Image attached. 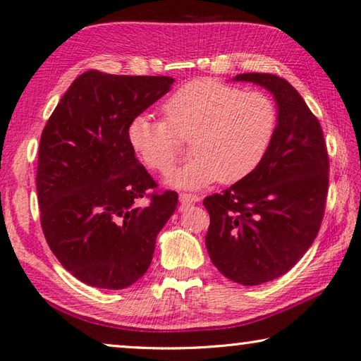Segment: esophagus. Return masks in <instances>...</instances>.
Masks as SVG:
<instances>
[{"instance_id":"esophagus-1","label":"esophagus","mask_w":361,"mask_h":361,"mask_svg":"<svg viewBox=\"0 0 361 361\" xmlns=\"http://www.w3.org/2000/svg\"><path fill=\"white\" fill-rule=\"evenodd\" d=\"M179 201L182 205H191V204H196L200 201V197L196 195H190V193H180L179 195Z\"/></svg>"}]
</instances>
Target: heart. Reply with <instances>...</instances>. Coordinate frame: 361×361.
Returning <instances> with one entry per match:
<instances>
[{
	"label": "heart",
	"mask_w": 361,
	"mask_h": 361,
	"mask_svg": "<svg viewBox=\"0 0 361 361\" xmlns=\"http://www.w3.org/2000/svg\"><path fill=\"white\" fill-rule=\"evenodd\" d=\"M161 110L165 120L134 116L128 142L148 170L168 174L180 154L178 137L191 138L195 157L166 180L174 188L245 180L262 165L277 130V107L268 94L215 79L182 85Z\"/></svg>",
	"instance_id": "heart-1"
}]
</instances>
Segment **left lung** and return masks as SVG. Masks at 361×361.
<instances>
[{"instance_id": "obj_1", "label": "left lung", "mask_w": 361, "mask_h": 361, "mask_svg": "<svg viewBox=\"0 0 361 361\" xmlns=\"http://www.w3.org/2000/svg\"><path fill=\"white\" fill-rule=\"evenodd\" d=\"M233 80L273 94L277 130L249 178L204 200L205 246L219 273L252 286L283 276L312 246L324 216L329 157L319 121L288 80L268 73Z\"/></svg>"}]
</instances>
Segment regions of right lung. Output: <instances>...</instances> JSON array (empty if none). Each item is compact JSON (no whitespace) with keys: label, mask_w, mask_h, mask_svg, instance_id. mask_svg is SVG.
Here are the masks:
<instances>
[{"label":"right lung","mask_w":361,"mask_h":361,"mask_svg":"<svg viewBox=\"0 0 361 361\" xmlns=\"http://www.w3.org/2000/svg\"><path fill=\"white\" fill-rule=\"evenodd\" d=\"M170 76L85 71L59 101L42 132L37 166L40 221L62 267L90 286L123 290L148 271L156 238L178 193L157 183L135 157L128 126L170 92Z\"/></svg>","instance_id":"right-lung-1"}]
</instances>
